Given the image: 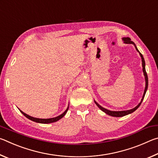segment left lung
<instances>
[{"instance_id": "left-lung-1", "label": "left lung", "mask_w": 158, "mask_h": 158, "mask_svg": "<svg viewBox=\"0 0 158 158\" xmlns=\"http://www.w3.org/2000/svg\"><path fill=\"white\" fill-rule=\"evenodd\" d=\"M123 41L124 43L125 44H134V46H135L136 50L137 51V52L139 53V55L141 58V62H142V68H143V75L145 77V81H146V85H145V89H144V92H143V94L142 96V98H141V102L139 103L138 104V105H137L135 106V108H133L132 109H130V110H125V111H111V110H109V109H106L105 108H104L101 105H99V104L96 102L95 100H94L95 105H97L99 109H100L103 112H105V114L109 115V116H114V117H122V116H126V115H128L130 114H132L133 113L134 111L137 110V109L139 107V106L141 105V102H142V101L144 98V96H145V94L146 93V90L148 89V76H147V73L146 72V68H145V65H146V63H145V60H144V58L143 57V55L141 54V53L139 52V51L138 50L137 46H136L135 44L132 41H131V39L130 37H123L122 38Z\"/></svg>"}]
</instances>
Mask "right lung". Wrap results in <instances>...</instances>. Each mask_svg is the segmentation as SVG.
<instances>
[{
    "label": "right lung",
    "mask_w": 158,
    "mask_h": 158,
    "mask_svg": "<svg viewBox=\"0 0 158 158\" xmlns=\"http://www.w3.org/2000/svg\"><path fill=\"white\" fill-rule=\"evenodd\" d=\"M69 109V105L68 108L66 109V110L63 112L62 114L59 115V116H58L56 117H54V118H34V117H32L31 116H29V115L25 114L24 112H23L21 110L19 111H21V113L22 114L23 116H25L27 118H28L29 120H31L32 121H34V122H36V123H44V124H48V123H54V122H56L58 121V120H60V118H62L65 116L66 114L67 111H68Z\"/></svg>",
    "instance_id": "add662e5"
}]
</instances>
